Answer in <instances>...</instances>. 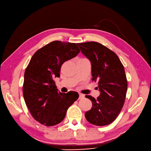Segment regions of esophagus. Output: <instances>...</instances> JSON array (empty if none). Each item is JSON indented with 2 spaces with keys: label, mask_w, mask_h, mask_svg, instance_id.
Here are the masks:
<instances>
[{
  "label": "esophagus",
  "mask_w": 151,
  "mask_h": 151,
  "mask_svg": "<svg viewBox=\"0 0 151 151\" xmlns=\"http://www.w3.org/2000/svg\"><path fill=\"white\" fill-rule=\"evenodd\" d=\"M79 99H83V98H84V95H83V94H82V93H79Z\"/></svg>",
  "instance_id": "34e87169"
}]
</instances>
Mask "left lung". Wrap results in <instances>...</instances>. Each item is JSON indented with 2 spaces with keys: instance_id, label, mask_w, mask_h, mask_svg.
Returning a JSON list of instances; mask_svg holds the SVG:
<instances>
[{
  "instance_id": "8db88e82",
  "label": "left lung",
  "mask_w": 151,
  "mask_h": 151,
  "mask_svg": "<svg viewBox=\"0 0 151 151\" xmlns=\"http://www.w3.org/2000/svg\"><path fill=\"white\" fill-rule=\"evenodd\" d=\"M77 45L90 61L92 81L97 82L101 92L97 99L85 96L92 102L85 117L95 126H106L116 119L124 104L127 90L124 67L117 55L101 43L88 42Z\"/></svg>"
}]
</instances>
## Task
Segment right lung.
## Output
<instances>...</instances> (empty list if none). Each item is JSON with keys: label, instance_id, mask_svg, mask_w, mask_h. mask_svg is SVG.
I'll return each instance as SVG.
<instances>
[{"label": "right lung", "instance_id": "obj_1", "mask_svg": "<svg viewBox=\"0 0 151 151\" xmlns=\"http://www.w3.org/2000/svg\"><path fill=\"white\" fill-rule=\"evenodd\" d=\"M79 52L74 43L54 41L38 50L31 58L24 73L23 95L33 118L40 124L52 126L60 123L68 108L79 98L76 91H59L53 79L60 76L64 62Z\"/></svg>", "mask_w": 151, "mask_h": 151}]
</instances>
